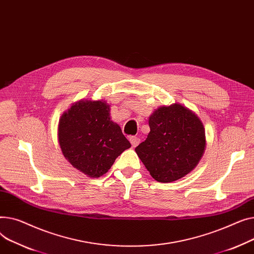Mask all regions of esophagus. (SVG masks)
<instances>
[{"label": "esophagus", "mask_w": 254, "mask_h": 254, "mask_svg": "<svg viewBox=\"0 0 254 254\" xmlns=\"http://www.w3.org/2000/svg\"><path fill=\"white\" fill-rule=\"evenodd\" d=\"M129 140H130L132 146H136L140 142V139L137 136H130Z\"/></svg>", "instance_id": "34e87169"}]
</instances>
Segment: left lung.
<instances>
[{"label": "left lung", "mask_w": 254, "mask_h": 254, "mask_svg": "<svg viewBox=\"0 0 254 254\" xmlns=\"http://www.w3.org/2000/svg\"><path fill=\"white\" fill-rule=\"evenodd\" d=\"M148 125L151 131L135 152L157 182H175L197 166L206 143L197 115L175 103L158 109Z\"/></svg>", "instance_id": "1"}]
</instances>
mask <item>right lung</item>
<instances>
[{
    "label": "right lung",
    "instance_id": "obj_1",
    "mask_svg": "<svg viewBox=\"0 0 254 254\" xmlns=\"http://www.w3.org/2000/svg\"><path fill=\"white\" fill-rule=\"evenodd\" d=\"M58 140L71 165L90 177L107 173L131 146L118 124L111 121L106 102L81 100L62 116Z\"/></svg>",
    "mask_w": 254,
    "mask_h": 254
}]
</instances>
